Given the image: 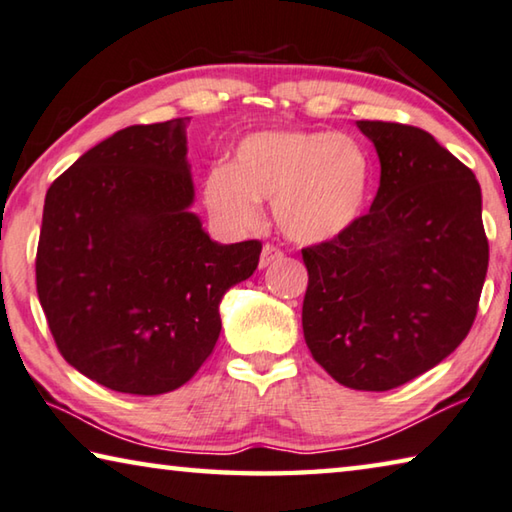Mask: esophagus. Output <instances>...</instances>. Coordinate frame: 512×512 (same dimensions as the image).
Returning <instances> with one entry per match:
<instances>
[{
  "mask_svg": "<svg viewBox=\"0 0 512 512\" xmlns=\"http://www.w3.org/2000/svg\"><path fill=\"white\" fill-rule=\"evenodd\" d=\"M281 258H283V251L276 245H270V242H267V245L261 251V267H267V265H272L276 261H281Z\"/></svg>",
  "mask_w": 512,
  "mask_h": 512,
  "instance_id": "1",
  "label": "esophagus"
}]
</instances>
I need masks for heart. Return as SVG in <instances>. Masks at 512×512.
<instances>
[{"label": "heart", "mask_w": 512, "mask_h": 512, "mask_svg": "<svg viewBox=\"0 0 512 512\" xmlns=\"http://www.w3.org/2000/svg\"><path fill=\"white\" fill-rule=\"evenodd\" d=\"M370 156L358 140L326 131L254 133L238 147L236 165L208 172V211L233 229L261 217L258 201H274L288 238L317 245L345 233L370 192Z\"/></svg>", "instance_id": "obj_1"}]
</instances>
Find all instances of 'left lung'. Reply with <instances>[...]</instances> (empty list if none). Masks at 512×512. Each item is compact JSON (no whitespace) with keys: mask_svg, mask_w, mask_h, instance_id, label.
<instances>
[{"mask_svg":"<svg viewBox=\"0 0 512 512\" xmlns=\"http://www.w3.org/2000/svg\"><path fill=\"white\" fill-rule=\"evenodd\" d=\"M381 186L345 233L301 249L304 340L335 381L399 388L447 358L474 324L490 247L474 172L431 133L360 120Z\"/></svg>","mask_w":512,"mask_h":512,"instance_id":"8db88e82","label":"left lung"}]
</instances>
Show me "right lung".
I'll return each mask as SVG.
<instances>
[{
	"instance_id": "right-lung-1",
	"label": "right lung",
	"mask_w": 512,
	"mask_h": 512,
	"mask_svg": "<svg viewBox=\"0 0 512 512\" xmlns=\"http://www.w3.org/2000/svg\"><path fill=\"white\" fill-rule=\"evenodd\" d=\"M177 117L99 142L47 190L36 288L61 356L127 395L190 381L220 338L224 292L249 279L261 240L201 229Z\"/></svg>"
}]
</instances>
